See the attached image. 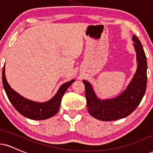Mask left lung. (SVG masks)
Returning a JSON list of instances; mask_svg holds the SVG:
<instances>
[{"label": "left lung", "mask_w": 153, "mask_h": 153, "mask_svg": "<svg viewBox=\"0 0 153 153\" xmlns=\"http://www.w3.org/2000/svg\"><path fill=\"white\" fill-rule=\"evenodd\" d=\"M132 40L137 56V68L123 93L115 98L100 100L97 98L91 84L87 80H82L85 89L88 110L95 118L102 121L124 118L136 109L144 96L147 85V59L137 37L134 35Z\"/></svg>", "instance_id": "8db88e82"}]
</instances>
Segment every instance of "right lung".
Segmentation results:
<instances>
[{
    "mask_svg": "<svg viewBox=\"0 0 153 153\" xmlns=\"http://www.w3.org/2000/svg\"><path fill=\"white\" fill-rule=\"evenodd\" d=\"M2 80L9 100L14 108L24 117L31 120H41L53 117L58 113L64 93L75 80L62 84L53 98L47 102H38L25 98L9 85L5 75V65L2 72Z\"/></svg>",
    "mask_w": 153,
    "mask_h": 153,
    "instance_id": "1",
    "label": "right lung"
}]
</instances>
